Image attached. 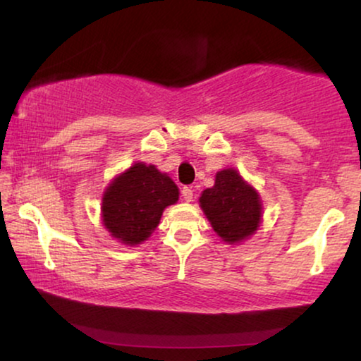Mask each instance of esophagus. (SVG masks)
Here are the masks:
<instances>
[{
	"label": "esophagus",
	"mask_w": 361,
	"mask_h": 361,
	"mask_svg": "<svg viewBox=\"0 0 361 361\" xmlns=\"http://www.w3.org/2000/svg\"><path fill=\"white\" fill-rule=\"evenodd\" d=\"M180 194H182V199H184L185 202H190L192 199H194V190L190 189V187H182V190H180Z\"/></svg>",
	"instance_id": "34e87169"
}]
</instances>
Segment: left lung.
Listing matches in <instances>:
<instances>
[{
    "mask_svg": "<svg viewBox=\"0 0 361 361\" xmlns=\"http://www.w3.org/2000/svg\"><path fill=\"white\" fill-rule=\"evenodd\" d=\"M199 200L214 230L228 243H238L258 228L259 197L235 169L220 171L215 185L202 192Z\"/></svg>",
    "mask_w": 361,
    "mask_h": 361,
    "instance_id": "left-lung-1",
    "label": "left lung"
}]
</instances>
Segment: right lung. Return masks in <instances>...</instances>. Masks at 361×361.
I'll return each mask as SVG.
<instances>
[{"mask_svg": "<svg viewBox=\"0 0 361 361\" xmlns=\"http://www.w3.org/2000/svg\"><path fill=\"white\" fill-rule=\"evenodd\" d=\"M179 189L154 166L137 162L118 176L103 195V224L125 245L145 241L159 225L162 210L176 204Z\"/></svg>", "mask_w": 361, "mask_h": 361, "instance_id": "right-lung-1", "label": "right lung"}]
</instances>
